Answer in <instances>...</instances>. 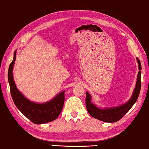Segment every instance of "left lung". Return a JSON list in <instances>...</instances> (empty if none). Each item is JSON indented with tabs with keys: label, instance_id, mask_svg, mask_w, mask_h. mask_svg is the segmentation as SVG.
Here are the masks:
<instances>
[{
	"label": "left lung",
	"instance_id": "1",
	"mask_svg": "<svg viewBox=\"0 0 149 149\" xmlns=\"http://www.w3.org/2000/svg\"><path fill=\"white\" fill-rule=\"evenodd\" d=\"M138 64H139V72H138L136 86L135 88L134 93L131 98L127 103L124 105L118 106L117 107L100 109L95 106L92 103H91V96L88 92L86 93V106L87 111L89 114L94 118L100 120L101 121L106 122H116L120 120L127 112L130 111L135 103L136 102L138 97L139 95L141 81V65L139 59L137 58Z\"/></svg>",
	"mask_w": 149,
	"mask_h": 149
}]
</instances>
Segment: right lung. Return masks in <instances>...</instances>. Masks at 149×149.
Segmentation results:
<instances>
[{
    "instance_id": "1",
    "label": "right lung",
    "mask_w": 149,
    "mask_h": 149,
    "mask_svg": "<svg viewBox=\"0 0 149 149\" xmlns=\"http://www.w3.org/2000/svg\"><path fill=\"white\" fill-rule=\"evenodd\" d=\"M15 54L16 52L15 51L14 59L10 64L8 72L10 93L15 106L34 124H41L55 120L61 113L63 107L65 92L60 93L52 101L43 104L35 103L27 100L17 89L13 79L12 70L15 60Z\"/></svg>"
}]
</instances>
